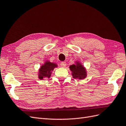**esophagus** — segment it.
<instances>
[{
	"label": "esophagus",
	"mask_w": 126,
	"mask_h": 126,
	"mask_svg": "<svg viewBox=\"0 0 126 126\" xmlns=\"http://www.w3.org/2000/svg\"><path fill=\"white\" fill-rule=\"evenodd\" d=\"M66 63L64 62H62V63H60V65L62 67H65L66 66Z\"/></svg>",
	"instance_id": "1"
}]
</instances>
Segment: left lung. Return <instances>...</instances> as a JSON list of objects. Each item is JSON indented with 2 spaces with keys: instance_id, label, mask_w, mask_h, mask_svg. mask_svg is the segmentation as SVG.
I'll return each instance as SVG.
<instances>
[{
  "instance_id": "1",
  "label": "left lung",
  "mask_w": 126,
  "mask_h": 126,
  "mask_svg": "<svg viewBox=\"0 0 126 126\" xmlns=\"http://www.w3.org/2000/svg\"><path fill=\"white\" fill-rule=\"evenodd\" d=\"M69 68L72 72L71 74L74 78L82 80L87 77L86 68L80 62H76L75 64L70 65Z\"/></svg>"
}]
</instances>
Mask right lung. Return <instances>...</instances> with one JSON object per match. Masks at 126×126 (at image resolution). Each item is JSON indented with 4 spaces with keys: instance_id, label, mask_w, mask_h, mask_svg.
Listing matches in <instances>:
<instances>
[{
    "instance_id": "add662e5",
    "label": "right lung",
    "mask_w": 126,
    "mask_h": 126,
    "mask_svg": "<svg viewBox=\"0 0 126 126\" xmlns=\"http://www.w3.org/2000/svg\"><path fill=\"white\" fill-rule=\"evenodd\" d=\"M58 67L57 64L54 63H51L47 60L42 65L38 71V78L39 79H43L44 78H49L52 74V71L54 68Z\"/></svg>"
}]
</instances>
